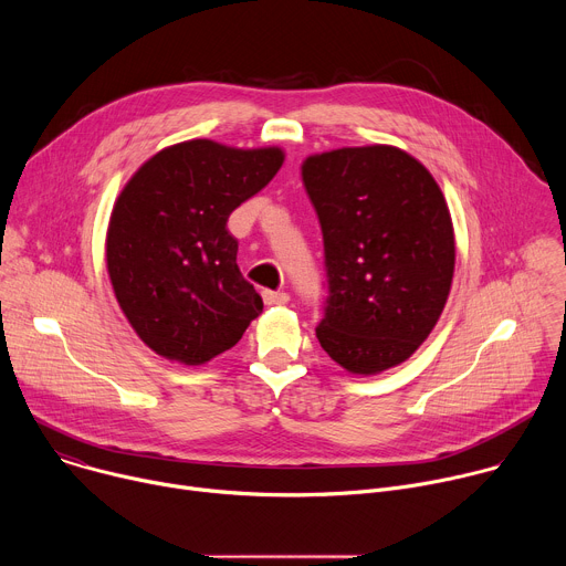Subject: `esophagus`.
I'll use <instances>...</instances> for the list:
<instances>
[{"instance_id":"34e87169","label":"esophagus","mask_w":566,"mask_h":566,"mask_svg":"<svg viewBox=\"0 0 566 566\" xmlns=\"http://www.w3.org/2000/svg\"><path fill=\"white\" fill-rule=\"evenodd\" d=\"M262 297H264V302L269 304V306H277V304H286L291 297H289V293H284V291H264L262 293Z\"/></svg>"}]
</instances>
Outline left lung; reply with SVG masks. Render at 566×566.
<instances>
[{
    "instance_id": "obj_1",
    "label": "left lung",
    "mask_w": 566,
    "mask_h": 566,
    "mask_svg": "<svg viewBox=\"0 0 566 566\" xmlns=\"http://www.w3.org/2000/svg\"><path fill=\"white\" fill-rule=\"evenodd\" d=\"M302 181L325 239L322 349L363 376L400 365L434 329L452 284L454 230L441 188L391 145L313 154Z\"/></svg>"
}]
</instances>
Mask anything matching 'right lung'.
<instances>
[{"label":"right lung","instance_id":"1","mask_svg":"<svg viewBox=\"0 0 566 566\" xmlns=\"http://www.w3.org/2000/svg\"><path fill=\"white\" fill-rule=\"evenodd\" d=\"M282 164L280 147L195 138L160 149L127 181L107 228V271L125 317L151 352L203 365L234 347L262 313L226 223Z\"/></svg>","mask_w":566,"mask_h":566}]
</instances>
